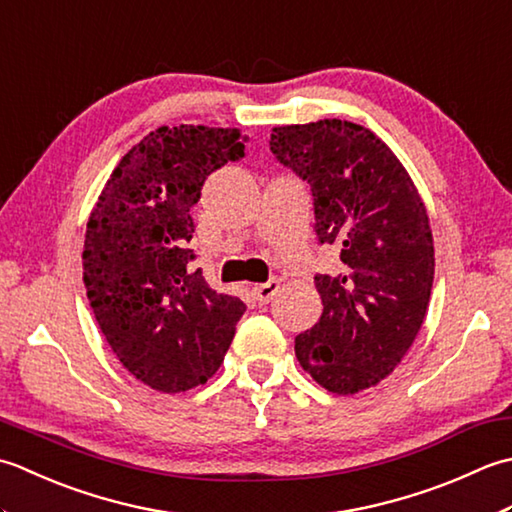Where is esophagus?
I'll return each instance as SVG.
<instances>
[{"mask_svg": "<svg viewBox=\"0 0 512 512\" xmlns=\"http://www.w3.org/2000/svg\"><path fill=\"white\" fill-rule=\"evenodd\" d=\"M278 289H280L278 280H269V283H265V285H256L252 289V294H254V300L258 302V305H267V302L278 294Z\"/></svg>", "mask_w": 512, "mask_h": 512, "instance_id": "obj_1", "label": "esophagus"}]
</instances>
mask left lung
Wrapping results in <instances>:
<instances>
[{
	"label": "left lung",
	"instance_id": "obj_1",
	"mask_svg": "<svg viewBox=\"0 0 512 512\" xmlns=\"http://www.w3.org/2000/svg\"><path fill=\"white\" fill-rule=\"evenodd\" d=\"M269 145L311 185L320 243L342 247V274L316 276L322 316L296 336V358L331 393L375 387L411 349L431 302L426 205L398 156L364 125H278Z\"/></svg>",
	"mask_w": 512,
	"mask_h": 512
}]
</instances>
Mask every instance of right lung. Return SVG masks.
Returning a JSON list of instances; mask_svg holds the SVG:
<instances>
[{"label":"right lung","instance_id":"add662e5","mask_svg":"<svg viewBox=\"0 0 512 512\" xmlns=\"http://www.w3.org/2000/svg\"><path fill=\"white\" fill-rule=\"evenodd\" d=\"M243 154L238 128L161 125L123 154L88 216L81 263L90 307L114 356L154 391L212 378L247 309L192 271L187 249L205 179Z\"/></svg>","mask_w":512,"mask_h":512}]
</instances>
